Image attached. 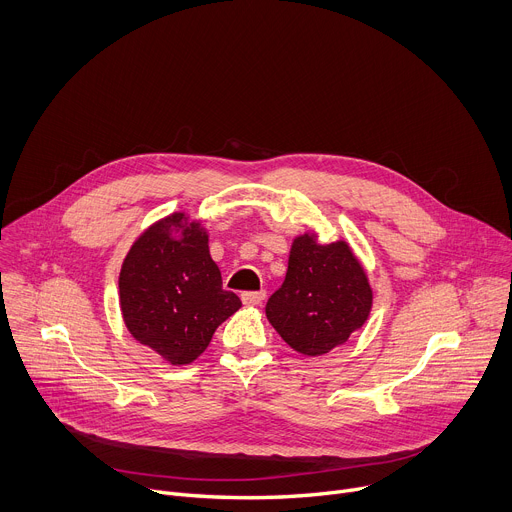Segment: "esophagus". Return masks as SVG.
<instances>
[{
	"label": "esophagus",
	"mask_w": 512,
	"mask_h": 512,
	"mask_svg": "<svg viewBox=\"0 0 512 512\" xmlns=\"http://www.w3.org/2000/svg\"><path fill=\"white\" fill-rule=\"evenodd\" d=\"M241 300L245 306H259L265 300V291H245Z\"/></svg>",
	"instance_id": "1"
}]
</instances>
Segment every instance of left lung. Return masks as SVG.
I'll list each match as a JSON object with an SVG mask.
<instances>
[{
	"label": "left lung",
	"instance_id": "8db88e82",
	"mask_svg": "<svg viewBox=\"0 0 512 512\" xmlns=\"http://www.w3.org/2000/svg\"><path fill=\"white\" fill-rule=\"evenodd\" d=\"M373 310V287L352 247L338 239L320 243L316 231L291 241L283 285L265 314L296 352L322 356L360 330Z\"/></svg>",
	"mask_w": 512,
	"mask_h": 512
}]
</instances>
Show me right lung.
<instances>
[{
  "label": "right lung",
  "mask_w": 512,
  "mask_h": 512,
  "mask_svg": "<svg viewBox=\"0 0 512 512\" xmlns=\"http://www.w3.org/2000/svg\"><path fill=\"white\" fill-rule=\"evenodd\" d=\"M119 308L139 344L184 367L206 350L241 300L223 289L221 269L208 251V231L178 210L129 247L119 271Z\"/></svg>",
  "instance_id": "add662e5"
}]
</instances>
